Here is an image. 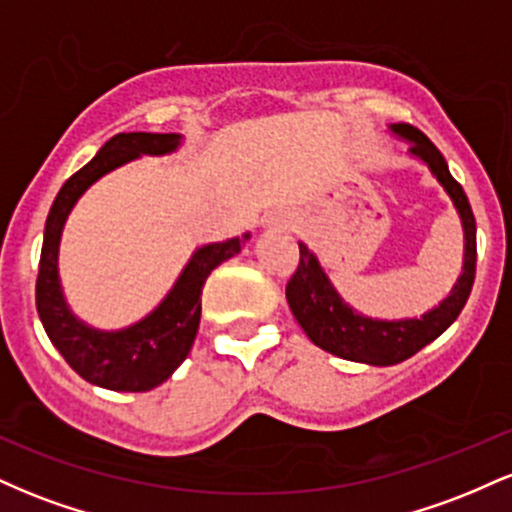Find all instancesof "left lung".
<instances>
[{"mask_svg":"<svg viewBox=\"0 0 512 512\" xmlns=\"http://www.w3.org/2000/svg\"><path fill=\"white\" fill-rule=\"evenodd\" d=\"M397 137L407 139L409 154L426 163L443 190L452 199L464 231V262L457 284L452 286L450 296L440 305L428 310L421 317H404V320H375L361 315L339 296L330 276L325 274L322 264L308 250V245L298 243L301 262L296 274L286 284V301L298 325L308 334V339L330 354L346 358V361L368 363V366H395L407 361L416 351L424 349L433 339H438L457 315L462 313L469 293H472L474 272H477V221H474L469 199L462 185L450 175L448 163L431 139L416 127L390 125Z\"/></svg>","mask_w":512,"mask_h":512,"instance_id":"1","label":"left lung"}]
</instances>
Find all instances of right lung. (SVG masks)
Returning <instances> with one entry per match:
<instances>
[{
	"label": "right lung",
	"instance_id": "1",
	"mask_svg": "<svg viewBox=\"0 0 512 512\" xmlns=\"http://www.w3.org/2000/svg\"><path fill=\"white\" fill-rule=\"evenodd\" d=\"M182 142L180 134L120 132L101 146L84 168L62 185L45 221L40 250L35 305L50 342L86 383L115 392H149L175 373L195 344L202 317V289L207 276L221 262L238 255L250 240L243 238L209 243L195 250L168 296L144 320L117 332H103L86 325L64 301L57 257L62 228L69 211L88 187L110 170L125 166L139 156L173 154Z\"/></svg>",
	"mask_w": 512,
	"mask_h": 512
}]
</instances>
